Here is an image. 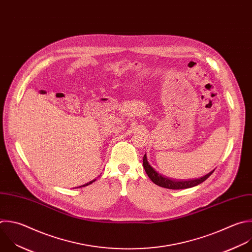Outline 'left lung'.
Listing matches in <instances>:
<instances>
[{
	"mask_svg": "<svg viewBox=\"0 0 252 252\" xmlns=\"http://www.w3.org/2000/svg\"><path fill=\"white\" fill-rule=\"evenodd\" d=\"M143 167H144V170H145L147 176L150 178V180L154 184H156L160 187L166 188V189H172V190H180V189H187V188L195 187V186L203 183L205 180H207L212 175V173L215 171V170H213L210 173L206 174L205 176L197 178V179H189V180H186V181L171 179V178L165 177L164 175L159 174L153 168V167H151L150 164L147 161L146 154H144V156H143Z\"/></svg>",
	"mask_w": 252,
	"mask_h": 252,
	"instance_id": "obj_1",
	"label": "left lung"
}]
</instances>
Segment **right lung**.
<instances>
[{"instance_id": "obj_1", "label": "right lung", "mask_w": 252, "mask_h": 252, "mask_svg": "<svg viewBox=\"0 0 252 252\" xmlns=\"http://www.w3.org/2000/svg\"><path fill=\"white\" fill-rule=\"evenodd\" d=\"M96 181V179H94V180H92V181H90V182H88V183H86V184H84V185H82V186H79V187H85V186H88V185H90V184H92L93 182H95ZM78 187V188H79Z\"/></svg>"}]
</instances>
